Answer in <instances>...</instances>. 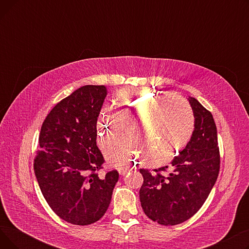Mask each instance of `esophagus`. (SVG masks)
<instances>
[{
    "instance_id": "obj_1",
    "label": "esophagus",
    "mask_w": 249,
    "mask_h": 249,
    "mask_svg": "<svg viewBox=\"0 0 249 249\" xmlns=\"http://www.w3.org/2000/svg\"><path fill=\"white\" fill-rule=\"evenodd\" d=\"M118 172H119L120 175L124 176L129 172V167L128 166H120V167H118Z\"/></svg>"
}]
</instances>
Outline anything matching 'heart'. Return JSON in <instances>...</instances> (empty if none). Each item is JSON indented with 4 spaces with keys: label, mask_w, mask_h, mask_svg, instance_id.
<instances>
[{
    "label": "heart",
    "mask_w": 249,
    "mask_h": 249,
    "mask_svg": "<svg viewBox=\"0 0 249 249\" xmlns=\"http://www.w3.org/2000/svg\"><path fill=\"white\" fill-rule=\"evenodd\" d=\"M116 102L120 109L108 104L102 110V142L105 136L119 134L126 123L133 122V135L142 147L146 162L159 165L171 160L191 138L195 117L184 98L154 90H122ZM142 123L146 124L141 125ZM138 142L134 138L114 139L107 149L109 160L122 164L135 160L142 151Z\"/></svg>",
    "instance_id": "1"
}]
</instances>
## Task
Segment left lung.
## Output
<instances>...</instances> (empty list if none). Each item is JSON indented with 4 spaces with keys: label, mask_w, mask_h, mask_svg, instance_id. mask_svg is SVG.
Instances as JSON below:
<instances>
[{
    "label": "left lung",
    "mask_w": 249,
    "mask_h": 249,
    "mask_svg": "<svg viewBox=\"0 0 249 249\" xmlns=\"http://www.w3.org/2000/svg\"><path fill=\"white\" fill-rule=\"evenodd\" d=\"M189 102L195 129L191 140L171 165L149 172L140 169L139 191L145 215L160 225L182 223L197 213L213 189L220 171L217 128L210 111L196 100Z\"/></svg>",
    "instance_id": "obj_1"
}]
</instances>
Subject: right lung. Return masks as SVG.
<instances>
[{
  "label": "right lung",
  "mask_w": 249,
  "mask_h": 249,
  "mask_svg": "<svg viewBox=\"0 0 249 249\" xmlns=\"http://www.w3.org/2000/svg\"><path fill=\"white\" fill-rule=\"evenodd\" d=\"M105 86H84L52 108L41 126L34 173L47 204L73 225L100 220L110 205L119 174L99 176L105 162L97 146V120Z\"/></svg>",
  "instance_id": "obj_1"
}]
</instances>
